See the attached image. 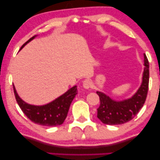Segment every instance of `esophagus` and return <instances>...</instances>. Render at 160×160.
<instances>
[{
    "mask_svg": "<svg viewBox=\"0 0 160 160\" xmlns=\"http://www.w3.org/2000/svg\"><path fill=\"white\" fill-rule=\"evenodd\" d=\"M83 87L85 89H89L91 87V82L89 79H85L83 82Z\"/></svg>",
    "mask_w": 160,
    "mask_h": 160,
    "instance_id": "obj_1",
    "label": "esophagus"
}]
</instances>
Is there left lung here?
I'll return each instance as SVG.
<instances>
[{
    "label": "left lung",
    "mask_w": 160,
    "mask_h": 160,
    "mask_svg": "<svg viewBox=\"0 0 160 160\" xmlns=\"http://www.w3.org/2000/svg\"><path fill=\"white\" fill-rule=\"evenodd\" d=\"M144 71L142 84L131 98L122 101H116L101 92H97L100 104L98 108V118L103 124L117 125L126 123L134 118L143 107L147 97L149 82V64L145 54Z\"/></svg>",
    "instance_id": "1"
}]
</instances>
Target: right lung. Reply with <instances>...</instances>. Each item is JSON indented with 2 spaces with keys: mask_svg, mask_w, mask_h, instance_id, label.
Here are the masks:
<instances>
[{
  "mask_svg": "<svg viewBox=\"0 0 160 160\" xmlns=\"http://www.w3.org/2000/svg\"><path fill=\"white\" fill-rule=\"evenodd\" d=\"M34 38L35 36L30 38L22 46L21 49ZM13 88L17 103L26 117L34 123L48 127L60 125L64 122L71 102L77 94V88L74 86L49 103L43 106H33L23 101L19 97L14 85H13Z\"/></svg>",
  "mask_w": 160,
  "mask_h": 160,
  "instance_id": "obj_1",
  "label": "right lung"
}]
</instances>
